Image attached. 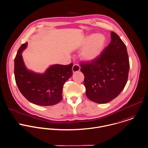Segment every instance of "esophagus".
I'll return each instance as SVG.
<instances>
[{"mask_svg":"<svg viewBox=\"0 0 148 148\" xmlns=\"http://www.w3.org/2000/svg\"><path fill=\"white\" fill-rule=\"evenodd\" d=\"M80 66L78 64H74L73 66V68H72V70H73V73H76V72H78L80 70Z\"/></svg>","mask_w":148,"mask_h":148,"instance_id":"1","label":"esophagus"}]
</instances>
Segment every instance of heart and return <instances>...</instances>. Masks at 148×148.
I'll list each match as a JSON object with an SVG mask.
<instances>
[{
    "label": "heart",
    "mask_w": 148,
    "mask_h": 148,
    "mask_svg": "<svg viewBox=\"0 0 148 148\" xmlns=\"http://www.w3.org/2000/svg\"><path fill=\"white\" fill-rule=\"evenodd\" d=\"M106 43V37L102 34H91L84 36L79 44V48H84L82 58L88 61L97 58L102 53Z\"/></svg>",
    "instance_id": "obj_1"
}]
</instances>
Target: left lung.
I'll list each match as a JSON object with an SVG mask.
<instances>
[{"mask_svg": "<svg viewBox=\"0 0 148 148\" xmlns=\"http://www.w3.org/2000/svg\"><path fill=\"white\" fill-rule=\"evenodd\" d=\"M110 34V43L99 57L81 63L86 96L97 103L116 98L127 81L130 67L126 47L116 33Z\"/></svg>", "mask_w": 148, "mask_h": 148, "instance_id": "8db88e82", "label": "left lung"}]
</instances>
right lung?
<instances>
[{
    "label": "right lung",
    "mask_w": 148,
    "mask_h": 148,
    "mask_svg": "<svg viewBox=\"0 0 148 148\" xmlns=\"http://www.w3.org/2000/svg\"><path fill=\"white\" fill-rule=\"evenodd\" d=\"M27 42L21 45L14 59L16 84L22 95L30 102L39 106H51L62 100L63 86L73 75V63L50 66L44 73L29 70L23 61L22 52Z\"/></svg>",
    "instance_id": "right-lung-1"
}]
</instances>
